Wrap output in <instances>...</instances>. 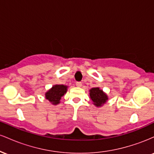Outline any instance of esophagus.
Masks as SVG:
<instances>
[{
	"mask_svg": "<svg viewBox=\"0 0 154 154\" xmlns=\"http://www.w3.org/2000/svg\"><path fill=\"white\" fill-rule=\"evenodd\" d=\"M76 85H77V87H81V86L82 85V83L81 82H76Z\"/></svg>",
	"mask_w": 154,
	"mask_h": 154,
	"instance_id": "esophagus-1",
	"label": "esophagus"
}]
</instances>
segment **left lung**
Returning <instances> with one entry per match:
<instances>
[{
    "label": "left lung",
    "instance_id": "8db88e82",
    "mask_svg": "<svg viewBox=\"0 0 154 154\" xmlns=\"http://www.w3.org/2000/svg\"><path fill=\"white\" fill-rule=\"evenodd\" d=\"M90 96L94 105L96 106H101L108 100V97L99 88H93L90 91Z\"/></svg>",
    "mask_w": 154,
    "mask_h": 154
}]
</instances>
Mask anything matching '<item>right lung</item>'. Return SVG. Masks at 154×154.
I'll return each mask as SVG.
<instances>
[{"mask_svg": "<svg viewBox=\"0 0 154 154\" xmlns=\"http://www.w3.org/2000/svg\"><path fill=\"white\" fill-rule=\"evenodd\" d=\"M67 86L56 85L45 93V98L54 105L59 103L60 99L66 93Z\"/></svg>", "mask_w": 154, "mask_h": 154, "instance_id": "obj_1", "label": "right lung"}]
</instances>
